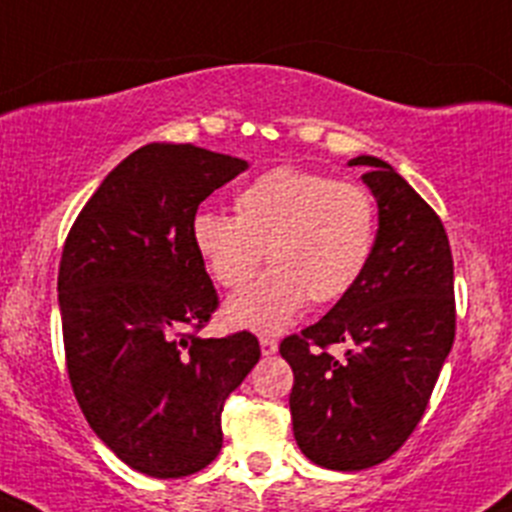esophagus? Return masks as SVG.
<instances>
[{"mask_svg":"<svg viewBox=\"0 0 512 512\" xmlns=\"http://www.w3.org/2000/svg\"><path fill=\"white\" fill-rule=\"evenodd\" d=\"M260 351L262 356H272V353L278 351V341L272 336H260Z\"/></svg>","mask_w":512,"mask_h":512,"instance_id":"obj_1","label":"esophagus"}]
</instances>
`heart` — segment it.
Returning a JSON list of instances; mask_svg holds the SVG:
<instances>
[{"mask_svg":"<svg viewBox=\"0 0 512 512\" xmlns=\"http://www.w3.org/2000/svg\"><path fill=\"white\" fill-rule=\"evenodd\" d=\"M191 242L227 290L250 283L265 255L272 270L229 300L227 321L280 331L308 300L336 303L361 280L376 245V202L353 181L275 166L234 191V217L199 212Z\"/></svg>","mask_w":512,"mask_h":512,"instance_id":"obj_1","label":"heart"}]
</instances>
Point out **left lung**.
<instances>
[{
	"label": "left lung",
	"mask_w": 512,
	"mask_h": 512,
	"mask_svg": "<svg viewBox=\"0 0 512 512\" xmlns=\"http://www.w3.org/2000/svg\"><path fill=\"white\" fill-rule=\"evenodd\" d=\"M379 204L374 255L321 321L283 338L295 442L328 470L389 460L429 404L455 341V265L442 219L386 161L358 156ZM343 342L347 356L333 357Z\"/></svg>",
	"instance_id": "8db88e82"
}]
</instances>
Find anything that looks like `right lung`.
Instances as JSON below:
<instances>
[{
    "mask_svg": "<svg viewBox=\"0 0 512 512\" xmlns=\"http://www.w3.org/2000/svg\"><path fill=\"white\" fill-rule=\"evenodd\" d=\"M247 161L148 143L105 176L62 247L57 298L70 386L93 432L143 475L204 470L222 409L260 358L250 331L199 338L219 295L191 222Z\"/></svg>",
    "mask_w": 512,
    "mask_h": 512,
    "instance_id": "add662e5",
    "label": "right lung"
}]
</instances>
